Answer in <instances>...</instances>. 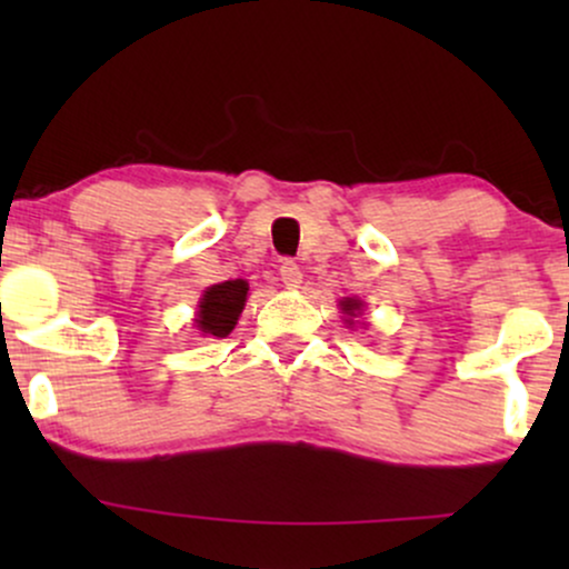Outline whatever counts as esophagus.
<instances>
[{
	"instance_id": "esophagus-1",
	"label": "esophagus",
	"mask_w": 569,
	"mask_h": 569,
	"mask_svg": "<svg viewBox=\"0 0 569 569\" xmlns=\"http://www.w3.org/2000/svg\"><path fill=\"white\" fill-rule=\"evenodd\" d=\"M280 272V280H283L289 289H299V283H302V270H299V264L293 262V259H283L278 267Z\"/></svg>"
}]
</instances>
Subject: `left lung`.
Instances as JSON below:
<instances>
[{
  "mask_svg": "<svg viewBox=\"0 0 569 569\" xmlns=\"http://www.w3.org/2000/svg\"><path fill=\"white\" fill-rule=\"evenodd\" d=\"M342 310H345V312H350V316H356V312L361 310V302H358V299H345V302H342Z\"/></svg>",
  "mask_w": 569,
  "mask_h": 569,
  "instance_id": "1",
  "label": "left lung"
}]
</instances>
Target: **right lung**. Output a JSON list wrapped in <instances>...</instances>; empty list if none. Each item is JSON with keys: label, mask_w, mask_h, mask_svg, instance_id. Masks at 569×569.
Returning <instances> with one entry per match:
<instances>
[{"label": "right lung", "mask_w": 569, "mask_h": 569, "mask_svg": "<svg viewBox=\"0 0 569 569\" xmlns=\"http://www.w3.org/2000/svg\"><path fill=\"white\" fill-rule=\"evenodd\" d=\"M248 283L246 280H224V283L211 286L202 293L200 312H198V329L202 335L227 337L238 323L240 312L246 305Z\"/></svg>", "instance_id": "add662e5"}]
</instances>
